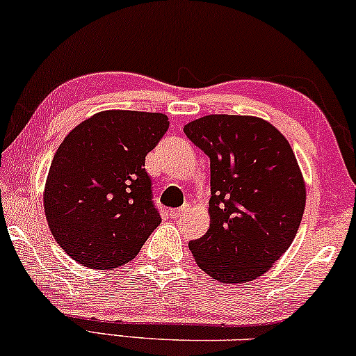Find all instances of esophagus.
Returning a JSON list of instances; mask_svg holds the SVG:
<instances>
[{
  "label": "esophagus",
  "instance_id": "obj_1",
  "mask_svg": "<svg viewBox=\"0 0 356 356\" xmlns=\"http://www.w3.org/2000/svg\"><path fill=\"white\" fill-rule=\"evenodd\" d=\"M187 210H188V207L186 205V207H182V209H174V210H170L169 215H170V218H179V217H182V215L186 213Z\"/></svg>",
  "mask_w": 356,
  "mask_h": 356
}]
</instances>
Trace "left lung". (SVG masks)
I'll list each match as a JSON object with an SVG mask.
<instances>
[{"label": "left lung", "mask_w": 356, "mask_h": 356, "mask_svg": "<svg viewBox=\"0 0 356 356\" xmlns=\"http://www.w3.org/2000/svg\"><path fill=\"white\" fill-rule=\"evenodd\" d=\"M184 133L210 157V227L188 243L193 259L223 284L263 276L294 241L304 215L294 151L258 116H202Z\"/></svg>", "instance_id": "left-lung-1"}]
</instances>
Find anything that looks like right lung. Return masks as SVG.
<instances>
[{"label":"right lung","mask_w":356,"mask_h":356,"mask_svg":"<svg viewBox=\"0 0 356 356\" xmlns=\"http://www.w3.org/2000/svg\"><path fill=\"white\" fill-rule=\"evenodd\" d=\"M168 120L149 111H100L58 146L44 211L58 246L82 266H123L161 223L145 161L168 131Z\"/></svg>","instance_id":"1"}]
</instances>
